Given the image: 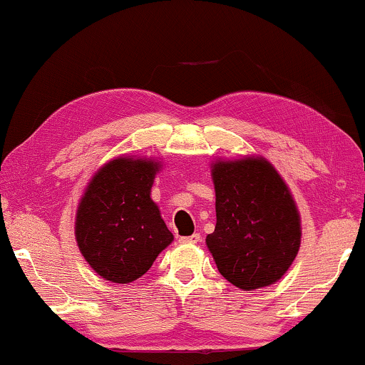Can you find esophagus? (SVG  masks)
Segmentation results:
<instances>
[{"label":"esophagus","mask_w":365,"mask_h":365,"mask_svg":"<svg viewBox=\"0 0 365 365\" xmlns=\"http://www.w3.org/2000/svg\"><path fill=\"white\" fill-rule=\"evenodd\" d=\"M200 234H192V236H185V237H180V242H185V244H197L200 242Z\"/></svg>","instance_id":"obj_1"}]
</instances>
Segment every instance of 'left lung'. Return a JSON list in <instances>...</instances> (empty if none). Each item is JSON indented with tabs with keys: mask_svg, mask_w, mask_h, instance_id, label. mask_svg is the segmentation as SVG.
I'll return each instance as SVG.
<instances>
[{
	"mask_svg": "<svg viewBox=\"0 0 365 365\" xmlns=\"http://www.w3.org/2000/svg\"><path fill=\"white\" fill-rule=\"evenodd\" d=\"M210 168L217 222L205 244L217 269L242 292L274 284L302 244L292 192L262 156L217 160Z\"/></svg>",
	"mask_w": 365,
	"mask_h": 365,
	"instance_id": "8db88e82",
	"label": "left lung"
}]
</instances>
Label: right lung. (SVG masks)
<instances>
[{
    "label": "right lung",
    "mask_w": 365,
    "mask_h": 365,
    "mask_svg": "<svg viewBox=\"0 0 365 365\" xmlns=\"http://www.w3.org/2000/svg\"><path fill=\"white\" fill-rule=\"evenodd\" d=\"M161 163L118 156L103 165L81 197L76 241L89 266L104 279L126 284L141 278L173 241L151 200Z\"/></svg>",
    "instance_id": "right-lung-1"
}]
</instances>
